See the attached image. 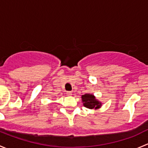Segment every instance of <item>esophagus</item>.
Instances as JSON below:
<instances>
[{"label":"esophagus","mask_w":148,"mask_h":148,"mask_svg":"<svg viewBox=\"0 0 148 148\" xmlns=\"http://www.w3.org/2000/svg\"><path fill=\"white\" fill-rule=\"evenodd\" d=\"M66 95H68V96H71V95H72V92H70V91H68V92H66Z\"/></svg>","instance_id":"34e87169"}]
</instances>
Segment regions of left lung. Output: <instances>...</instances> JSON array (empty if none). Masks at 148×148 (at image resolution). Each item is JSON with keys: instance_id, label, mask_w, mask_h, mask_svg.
I'll return each mask as SVG.
<instances>
[{"instance_id": "obj_1", "label": "left lung", "mask_w": 148, "mask_h": 148, "mask_svg": "<svg viewBox=\"0 0 148 148\" xmlns=\"http://www.w3.org/2000/svg\"><path fill=\"white\" fill-rule=\"evenodd\" d=\"M82 99L84 102V106L89 109H97L99 108L101 106V102H98L95 99V96L89 94H86V95H82Z\"/></svg>"}]
</instances>
